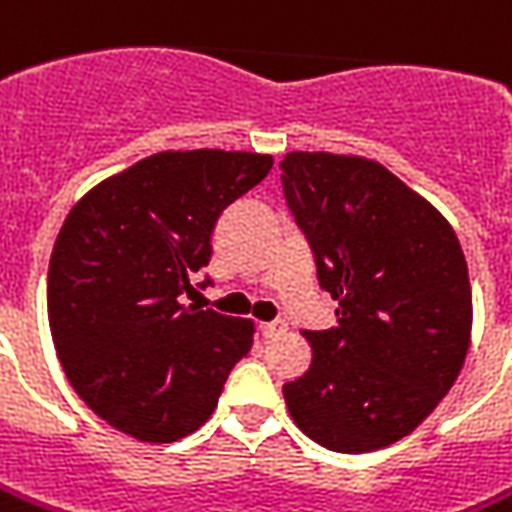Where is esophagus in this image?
Wrapping results in <instances>:
<instances>
[{"instance_id":"34e87169","label":"esophagus","mask_w":512,"mask_h":512,"mask_svg":"<svg viewBox=\"0 0 512 512\" xmlns=\"http://www.w3.org/2000/svg\"><path fill=\"white\" fill-rule=\"evenodd\" d=\"M288 325H285L283 319H277V322H263L260 325V333H263V339H277V336H283Z\"/></svg>"}]
</instances>
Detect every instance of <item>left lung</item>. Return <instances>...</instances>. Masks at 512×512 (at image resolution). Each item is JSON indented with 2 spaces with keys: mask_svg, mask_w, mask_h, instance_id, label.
Instances as JSON below:
<instances>
[{
  "mask_svg": "<svg viewBox=\"0 0 512 512\" xmlns=\"http://www.w3.org/2000/svg\"><path fill=\"white\" fill-rule=\"evenodd\" d=\"M285 204L314 252L339 325L305 330L314 358L283 387L314 443L364 454L434 412L471 344V283L454 229L426 198L361 156L294 151Z\"/></svg>",
  "mask_w": 512,
  "mask_h": 512,
  "instance_id": "1",
  "label": "left lung"
}]
</instances>
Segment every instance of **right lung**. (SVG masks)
I'll use <instances>...</instances> for the list:
<instances>
[{
	"instance_id": "1",
	"label": "right lung",
	"mask_w": 512,
	"mask_h": 512,
	"mask_svg": "<svg viewBox=\"0 0 512 512\" xmlns=\"http://www.w3.org/2000/svg\"><path fill=\"white\" fill-rule=\"evenodd\" d=\"M271 165L246 151H162L69 210L47 274L52 342L72 389L109 426L173 443L212 415L255 325L187 297L221 212Z\"/></svg>"
}]
</instances>
